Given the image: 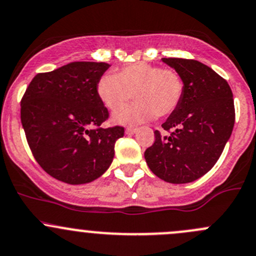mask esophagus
Returning <instances> with one entry per match:
<instances>
[{"instance_id":"esophagus-1","label":"esophagus","mask_w":256,"mask_h":256,"mask_svg":"<svg viewBox=\"0 0 256 256\" xmlns=\"http://www.w3.org/2000/svg\"><path fill=\"white\" fill-rule=\"evenodd\" d=\"M136 133V128H127L126 129V134H128V136H132V134Z\"/></svg>"}]
</instances>
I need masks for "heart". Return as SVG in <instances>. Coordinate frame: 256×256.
<instances>
[{"label": "heart", "mask_w": 256, "mask_h": 256, "mask_svg": "<svg viewBox=\"0 0 256 256\" xmlns=\"http://www.w3.org/2000/svg\"><path fill=\"white\" fill-rule=\"evenodd\" d=\"M184 80L175 70L149 62H136L120 72H107L97 82V94L107 108L116 110L133 97L136 104L118 110L112 120L118 124H138L171 114L182 101Z\"/></svg>", "instance_id": "heart-1"}]
</instances>
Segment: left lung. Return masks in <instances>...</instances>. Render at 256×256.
<instances>
[{"instance_id":"1","label":"left lung","mask_w":256,"mask_h":256,"mask_svg":"<svg viewBox=\"0 0 256 256\" xmlns=\"http://www.w3.org/2000/svg\"><path fill=\"white\" fill-rule=\"evenodd\" d=\"M180 74L184 96L180 106L162 127L144 152L154 175L170 184H187L210 170L232 136L236 120L233 94L228 82L197 60L162 58Z\"/></svg>"}]
</instances>
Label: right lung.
Instances as JSON below:
<instances>
[{
	"label": "right lung",
	"instance_id": "obj_1",
	"mask_svg": "<svg viewBox=\"0 0 256 256\" xmlns=\"http://www.w3.org/2000/svg\"><path fill=\"white\" fill-rule=\"evenodd\" d=\"M107 62H74L30 81L20 102L27 142L46 172L70 185L92 182L112 164L122 127L98 128L108 110L97 94Z\"/></svg>",
	"mask_w": 256,
	"mask_h": 256
}]
</instances>
